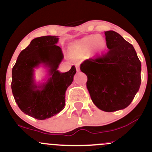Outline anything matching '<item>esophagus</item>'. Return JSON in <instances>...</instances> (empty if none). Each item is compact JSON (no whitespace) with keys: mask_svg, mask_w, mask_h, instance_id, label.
<instances>
[{"mask_svg":"<svg viewBox=\"0 0 152 152\" xmlns=\"http://www.w3.org/2000/svg\"><path fill=\"white\" fill-rule=\"evenodd\" d=\"M76 71H80V67H79V65L78 64H76Z\"/></svg>","mask_w":152,"mask_h":152,"instance_id":"34e87169","label":"esophagus"}]
</instances>
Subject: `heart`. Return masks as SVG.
Listing matches in <instances>:
<instances>
[{
  "instance_id": "1",
  "label": "heart",
  "mask_w": 152,
  "mask_h": 152,
  "mask_svg": "<svg viewBox=\"0 0 152 152\" xmlns=\"http://www.w3.org/2000/svg\"><path fill=\"white\" fill-rule=\"evenodd\" d=\"M106 41L99 35H89L77 41L72 46V50L75 55L81 56L88 53L90 50L91 53H100L105 49Z\"/></svg>"
}]
</instances>
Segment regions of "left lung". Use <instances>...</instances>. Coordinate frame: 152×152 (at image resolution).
I'll use <instances>...</instances> for the list:
<instances>
[{"instance_id":"1","label":"left lung","mask_w":152,"mask_h":152,"mask_svg":"<svg viewBox=\"0 0 152 152\" xmlns=\"http://www.w3.org/2000/svg\"><path fill=\"white\" fill-rule=\"evenodd\" d=\"M109 50L87 59L80 69L88 78L86 87L99 109L112 112L126 108L141 85L142 64L134 46L114 31H105Z\"/></svg>"}]
</instances>
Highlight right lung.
<instances>
[{
	"label": "right lung",
	"instance_id": "add662e5",
	"mask_svg": "<svg viewBox=\"0 0 152 152\" xmlns=\"http://www.w3.org/2000/svg\"><path fill=\"white\" fill-rule=\"evenodd\" d=\"M58 36L36 38L19 54L12 69L11 89L15 102L24 114L44 120L64 109L65 94L71 84L76 70L72 66L69 71L61 73L59 64L64 58L61 48L56 46ZM41 64L48 68L49 77L37 85L34 69Z\"/></svg>",
	"mask_w": 152,
	"mask_h": 152
}]
</instances>
